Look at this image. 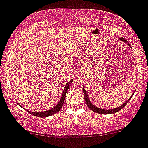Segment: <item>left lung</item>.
<instances>
[{
  "label": "left lung",
  "mask_w": 148,
  "mask_h": 148,
  "mask_svg": "<svg viewBox=\"0 0 148 148\" xmlns=\"http://www.w3.org/2000/svg\"><path fill=\"white\" fill-rule=\"evenodd\" d=\"M119 40H121V41L127 43V45H130V44L127 42V40H125V38H123V37H121ZM83 93H84V96L85 101H86V104H87V106H88V108H89L92 111L96 112V113H101V114H113V113H117V112L119 111L120 110H121L123 108H124V106H125L127 103V102L130 100V99H131V97L133 96V95H132V96H130L128 99H127L126 101L124 103H123L121 106H120L117 107V108H113V109H103V108H98V107H96V106L94 105V104L91 103V101H90V99H89V96H88V93H87V91H86V88H85V87L84 85H83ZM134 93H135V91H134Z\"/></svg>",
  "instance_id": "left-lung-1"
}]
</instances>
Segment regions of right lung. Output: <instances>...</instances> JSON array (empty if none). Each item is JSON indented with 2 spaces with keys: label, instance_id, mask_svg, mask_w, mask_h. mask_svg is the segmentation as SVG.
I'll return each mask as SVG.
<instances>
[{
  "label": "right lung",
  "instance_id": "add662e5",
  "mask_svg": "<svg viewBox=\"0 0 148 148\" xmlns=\"http://www.w3.org/2000/svg\"><path fill=\"white\" fill-rule=\"evenodd\" d=\"M72 81L73 79H71L69 82H68L66 84L64 88V91H62V94L61 96V98H60V101L57 103V105H56L54 107H53V108H50V109L47 110V111H42V112H33V111H27V110L25 109V108H24V109L25 110V111H27L28 113H30L31 115L37 116V117L45 118V117H48V116H52V115L56 114V113H58V112L61 110L62 106H63L64 104V102L65 97H66V92H67L68 88H69V85L71 84Z\"/></svg>",
  "mask_w": 148,
  "mask_h": 148
}]
</instances>
